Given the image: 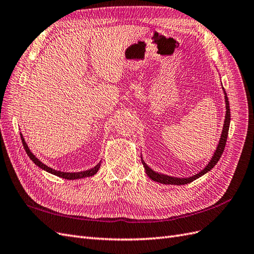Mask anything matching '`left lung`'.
I'll use <instances>...</instances> for the list:
<instances>
[{"instance_id": "left-lung-1", "label": "left lung", "mask_w": 254, "mask_h": 254, "mask_svg": "<svg viewBox=\"0 0 254 254\" xmlns=\"http://www.w3.org/2000/svg\"><path fill=\"white\" fill-rule=\"evenodd\" d=\"M224 95H225V106H227V113H225V120H224V125H223V130H222V134H221V138L220 141H219L218 144V147L216 149V152L212 156L211 160L209 161V163L207 164L205 169H203L200 173H197L193 176L188 177V178H177V177H171L168 175H163V174H159V173H156L152 169H149L146 163L142 160L143 163V167L146 171V174L147 176L150 178V180H153L157 183H161V184H166V185H185V184H189L191 182H193L196 178L201 177L202 175H204L205 173H207L208 171H210L212 168H214L217 162L220 159V157L223 153L224 147H225V144H227V139H228V133H229V127H230V121H231V111H230V104H229V99H228V96L227 93L224 91Z\"/></svg>"}]
</instances>
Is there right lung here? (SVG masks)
Here are the masks:
<instances>
[{
  "mask_svg": "<svg viewBox=\"0 0 254 254\" xmlns=\"http://www.w3.org/2000/svg\"><path fill=\"white\" fill-rule=\"evenodd\" d=\"M21 140H22V144H23V147L25 149V152L27 154V156L30 157V159L36 164L37 167H39L40 169H43L45 171H47V172H49L53 175H57V176H60L62 178H65V180H77V178H83V177H88V176H93L94 174L97 173V171L99 170L100 168V162L97 164V166H95L93 169H90L87 171H83V172H78V173H66V172H61V171H57V170H53L49 167H47L46 164H44L42 161H39L35 156H34L31 150L29 149V147H27L26 143L23 139V136L21 135Z\"/></svg>",
  "mask_w": 254,
  "mask_h": 254,
  "instance_id": "add662e5",
  "label": "right lung"
}]
</instances>
